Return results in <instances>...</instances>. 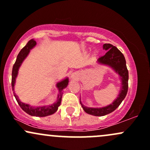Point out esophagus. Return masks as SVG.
Segmentation results:
<instances>
[{
  "label": "esophagus",
  "mask_w": 150,
  "mask_h": 150,
  "mask_svg": "<svg viewBox=\"0 0 150 150\" xmlns=\"http://www.w3.org/2000/svg\"><path fill=\"white\" fill-rule=\"evenodd\" d=\"M79 75L77 73H72L71 75L70 78L73 80H78L79 79Z\"/></svg>",
  "instance_id": "1"
}]
</instances>
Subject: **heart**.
<instances>
[{
    "instance_id": "1",
    "label": "heart",
    "mask_w": 150,
    "mask_h": 150,
    "mask_svg": "<svg viewBox=\"0 0 150 150\" xmlns=\"http://www.w3.org/2000/svg\"><path fill=\"white\" fill-rule=\"evenodd\" d=\"M96 55H97V52H95V53H94V54H93V56H94V57H95L96 56Z\"/></svg>"
}]
</instances>
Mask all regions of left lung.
Listing matches in <instances>:
<instances>
[{"instance_id": "obj_1", "label": "left lung", "mask_w": 150, "mask_h": 150, "mask_svg": "<svg viewBox=\"0 0 150 150\" xmlns=\"http://www.w3.org/2000/svg\"><path fill=\"white\" fill-rule=\"evenodd\" d=\"M103 48L107 51V52L104 56L98 59L97 63L98 64L110 67L115 73L120 76L121 87L117 98L107 106L101 108L86 107L82 104L80 99V103L84 111L95 116H103L114 111L124 100L128 90V71L126 67V61L124 55L116 47L110 44H104Z\"/></svg>"}]
</instances>
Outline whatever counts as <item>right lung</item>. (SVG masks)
<instances>
[{
  "mask_svg": "<svg viewBox=\"0 0 150 150\" xmlns=\"http://www.w3.org/2000/svg\"><path fill=\"white\" fill-rule=\"evenodd\" d=\"M37 45V42L35 40H30L27 45L21 50L19 54H18V57H17L16 61L15 62L14 65L13 67V71H12V89L14 91V86L16 84V80L17 76L18 74V70H19L20 67H21L22 63L28 55L29 54L30 50L33 48H34L35 45ZM69 84V79L66 78L62 80L61 81L58 82L57 83L56 86L58 88L59 93L57 96V101L54 103L53 104L50 105H43V106H38V107H34L32 105H29V104L25 103L21 101L18 98V96L16 95L15 91L13 92L14 93V96L16 97V99L19 104V105L23 109L25 112L29 114L30 115L32 116H36V117H45V116H48L50 115H52L55 112L58 110V108L62 102V95H63V90Z\"/></svg>",
  "mask_w": 150,
  "mask_h": 150,
  "instance_id": "add662e5",
  "label": "right lung"
}]
</instances>
